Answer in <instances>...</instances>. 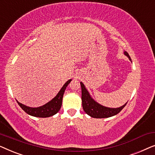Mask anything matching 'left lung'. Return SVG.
<instances>
[{
  "label": "left lung",
  "instance_id": "obj_1",
  "mask_svg": "<svg viewBox=\"0 0 155 155\" xmlns=\"http://www.w3.org/2000/svg\"><path fill=\"white\" fill-rule=\"evenodd\" d=\"M124 54L128 57L129 60L131 58L129 54L126 51H124ZM80 85L82 88V104L84 112L92 118H109L118 114L125 107L127 102L122 107L118 108H109L104 107L95 101L92 97L90 96V93L84 87V84L80 82Z\"/></svg>",
  "mask_w": 155,
  "mask_h": 155
}]
</instances>
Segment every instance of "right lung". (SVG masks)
I'll return each instance as SVG.
<instances>
[{"instance_id": "1", "label": "right lung", "mask_w": 155, "mask_h": 155, "mask_svg": "<svg viewBox=\"0 0 155 155\" xmlns=\"http://www.w3.org/2000/svg\"><path fill=\"white\" fill-rule=\"evenodd\" d=\"M71 79L68 80L65 83L63 84L62 88L61 89V90L59 91L58 94L54 99H52L50 101H48V103H46V104H44L41 107H37V108H32V107H29L27 106H25L19 102L18 101H17V102L19 104V106L22 108V110L26 112L27 114H28L29 115L35 116V117H39V118H47L50 117L55 115L60 110L61 105H62V100H63V94H64L65 89H66L67 86L68 85V84L71 82Z\"/></svg>"}]
</instances>
